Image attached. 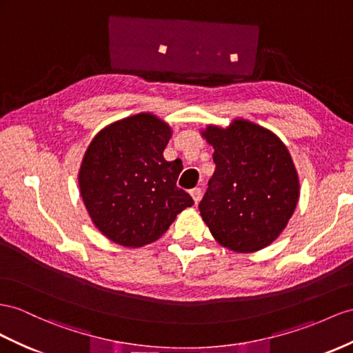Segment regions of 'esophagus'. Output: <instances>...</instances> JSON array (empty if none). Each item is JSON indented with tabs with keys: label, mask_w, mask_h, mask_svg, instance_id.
Here are the masks:
<instances>
[{
	"label": "esophagus",
	"mask_w": 353,
	"mask_h": 353,
	"mask_svg": "<svg viewBox=\"0 0 353 353\" xmlns=\"http://www.w3.org/2000/svg\"><path fill=\"white\" fill-rule=\"evenodd\" d=\"M201 189L200 188H194L192 189V191H191V196L194 198V203L195 204H198V201H200L201 200Z\"/></svg>",
	"instance_id": "1"
}]
</instances>
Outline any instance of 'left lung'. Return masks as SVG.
Masks as SVG:
<instances>
[{"label": "left lung", "mask_w": 353, "mask_h": 353, "mask_svg": "<svg viewBox=\"0 0 353 353\" xmlns=\"http://www.w3.org/2000/svg\"><path fill=\"white\" fill-rule=\"evenodd\" d=\"M212 144L216 170L200 203L214 240L239 254L271 245L294 214L300 180L274 132L246 119L201 132Z\"/></svg>", "instance_id": "1"}]
</instances>
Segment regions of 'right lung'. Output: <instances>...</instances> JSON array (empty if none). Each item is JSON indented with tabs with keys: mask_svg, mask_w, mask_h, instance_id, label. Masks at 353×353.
Here are the masks:
<instances>
[{
	"mask_svg": "<svg viewBox=\"0 0 353 353\" xmlns=\"http://www.w3.org/2000/svg\"><path fill=\"white\" fill-rule=\"evenodd\" d=\"M171 128L152 113L113 122L90 141L79 188L95 227L126 248L158 240L194 200L176 186L182 161H165Z\"/></svg>",
	"mask_w": 353,
	"mask_h": 353,
	"instance_id": "right-lung-1",
	"label": "right lung"
}]
</instances>
